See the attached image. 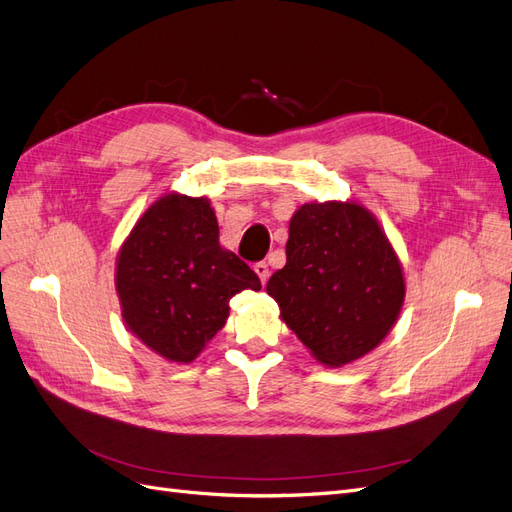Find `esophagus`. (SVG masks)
Masks as SVG:
<instances>
[{"mask_svg":"<svg viewBox=\"0 0 512 512\" xmlns=\"http://www.w3.org/2000/svg\"><path fill=\"white\" fill-rule=\"evenodd\" d=\"M254 271H256V275L260 277V282L267 284V280H269V265H267V262H256Z\"/></svg>","mask_w":512,"mask_h":512,"instance_id":"obj_1","label":"esophagus"}]
</instances>
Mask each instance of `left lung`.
Masks as SVG:
<instances>
[{"instance_id": "1", "label": "left lung", "mask_w": 512, "mask_h": 512, "mask_svg": "<svg viewBox=\"0 0 512 512\" xmlns=\"http://www.w3.org/2000/svg\"><path fill=\"white\" fill-rule=\"evenodd\" d=\"M282 320L316 359L342 367L374 350L406 297L399 258L356 203H305L292 215L286 265L267 282Z\"/></svg>"}]
</instances>
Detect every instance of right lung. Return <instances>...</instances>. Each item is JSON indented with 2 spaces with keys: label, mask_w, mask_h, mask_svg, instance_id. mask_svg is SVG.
<instances>
[{
  "label": "right lung",
  "mask_w": 512,
  "mask_h": 512,
  "mask_svg": "<svg viewBox=\"0 0 512 512\" xmlns=\"http://www.w3.org/2000/svg\"><path fill=\"white\" fill-rule=\"evenodd\" d=\"M115 286L126 327L166 361L190 363L258 275L220 245L207 198L168 194L136 222L117 256Z\"/></svg>",
  "instance_id": "1"
}]
</instances>
